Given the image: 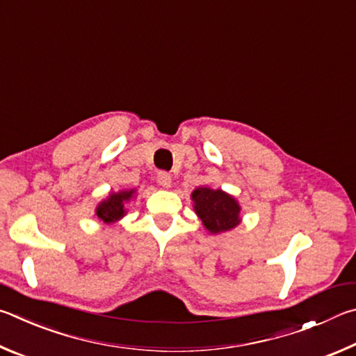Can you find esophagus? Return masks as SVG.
<instances>
[{
  "mask_svg": "<svg viewBox=\"0 0 356 356\" xmlns=\"http://www.w3.org/2000/svg\"><path fill=\"white\" fill-rule=\"evenodd\" d=\"M158 183L164 189H170L172 188V177L167 172H159L158 173Z\"/></svg>",
  "mask_w": 356,
  "mask_h": 356,
  "instance_id": "34e87169",
  "label": "esophagus"
}]
</instances>
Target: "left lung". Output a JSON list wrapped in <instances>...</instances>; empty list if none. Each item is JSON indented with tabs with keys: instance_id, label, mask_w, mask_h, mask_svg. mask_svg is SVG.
I'll return each mask as SVG.
<instances>
[{
	"instance_id": "8db88e82",
	"label": "left lung",
	"mask_w": 356,
	"mask_h": 356,
	"mask_svg": "<svg viewBox=\"0 0 356 356\" xmlns=\"http://www.w3.org/2000/svg\"><path fill=\"white\" fill-rule=\"evenodd\" d=\"M191 198L195 214L211 234L232 232L242 222L239 202L225 191L200 186L194 189Z\"/></svg>"
}]
</instances>
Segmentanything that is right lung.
<instances>
[{
    "instance_id": "right-lung-1",
    "label": "right lung",
    "mask_w": 356,
    "mask_h": 356,
    "mask_svg": "<svg viewBox=\"0 0 356 356\" xmlns=\"http://www.w3.org/2000/svg\"><path fill=\"white\" fill-rule=\"evenodd\" d=\"M137 189H123L118 192H109L104 200L95 208V217L103 223H115L127 216V204L133 200Z\"/></svg>"
}]
</instances>
